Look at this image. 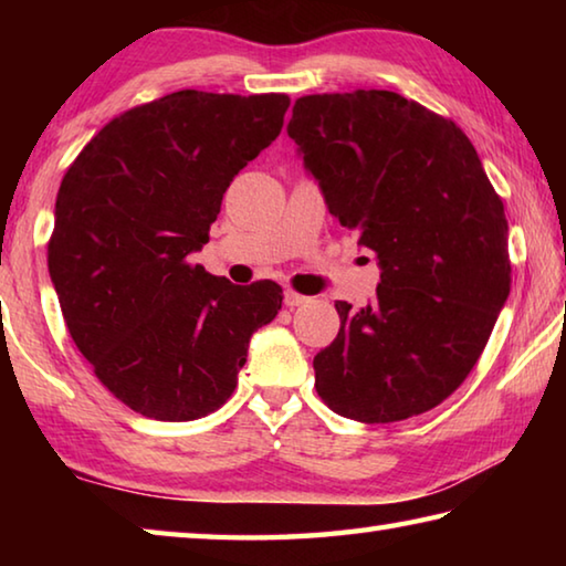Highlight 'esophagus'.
<instances>
[{"label": "esophagus", "mask_w": 566, "mask_h": 566, "mask_svg": "<svg viewBox=\"0 0 566 566\" xmlns=\"http://www.w3.org/2000/svg\"><path fill=\"white\" fill-rule=\"evenodd\" d=\"M306 302H310V296L296 294V292H292V290L284 292V304L290 306V310H294V306H302V304H306Z\"/></svg>", "instance_id": "obj_1"}]
</instances>
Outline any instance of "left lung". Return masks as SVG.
<instances>
[{"label": "left lung", "mask_w": 566, "mask_h": 566, "mask_svg": "<svg viewBox=\"0 0 566 566\" xmlns=\"http://www.w3.org/2000/svg\"><path fill=\"white\" fill-rule=\"evenodd\" d=\"M286 134L381 270L367 306L334 304L342 327L314 357V387L367 424L434 409L472 371L512 284L510 224L476 149L387 90L300 97Z\"/></svg>", "instance_id": "obj_1"}]
</instances>
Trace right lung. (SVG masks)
Masks as SVG:
<instances>
[{
    "instance_id": "add662e5",
    "label": "right lung",
    "mask_w": 566,
    "mask_h": 566,
    "mask_svg": "<svg viewBox=\"0 0 566 566\" xmlns=\"http://www.w3.org/2000/svg\"><path fill=\"white\" fill-rule=\"evenodd\" d=\"M286 94L171 92L112 119L56 191L50 276L76 349L129 409L207 417L232 397L282 286L189 264L239 169L280 137Z\"/></svg>"
}]
</instances>
